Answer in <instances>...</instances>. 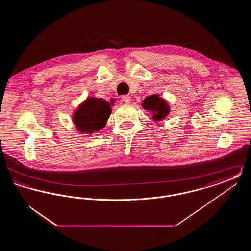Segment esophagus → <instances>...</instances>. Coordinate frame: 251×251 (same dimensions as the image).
Masks as SVG:
<instances>
[{
    "label": "esophagus",
    "instance_id": "obj_1",
    "mask_svg": "<svg viewBox=\"0 0 251 251\" xmlns=\"http://www.w3.org/2000/svg\"><path fill=\"white\" fill-rule=\"evenodd\" d=\"M122 100L126 103H130L131 100V97L129 95L122 96Z\"/></svg>",
    "mask_w": 251,
    "mask_h": 251
}]
</instances>
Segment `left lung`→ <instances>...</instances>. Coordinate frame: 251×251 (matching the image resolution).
Returning a JSON list of instances; mask_svg holds the SVG:
<instances>
[{
    "instance_id": "left-lung-1",
    "label": "left lung",
    "mask_w": 251,
    "mask_h": 251,
    "mask_svg": "<svg viewBox=\"0 0 251 251\" xmlns=\"http://www.w3.org/2000/svg\"><path fill=\"white\" fill-rule=\"evenodd\" d=\"M142 106L146 110L152 112V119L156 121L165 119L169 113V107L167 102L156 94L147 97L142 102Z\"/></svg>"
}]
</instances>
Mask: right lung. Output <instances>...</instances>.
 <instances>
[{
    "label": "right lung",
    "mask_w": 251,
    "mask_h": 251,
    "mask_svg": "<svg viewBox=\"0 0 251 251\" xmlns=\"http://www.w3.org/2000/svg\"><path fill=\"white\" fill-rule=\"evenodd\" d=\"M111 112L110 103L103 99L89 98L78 107L73 121L81 132L91 134L105 126Z\"/></svg>",
    "instance_id": "right-lung-1"
}]
</instances>
